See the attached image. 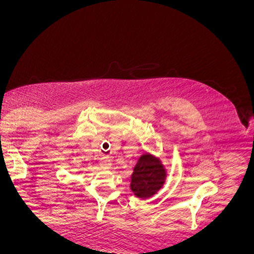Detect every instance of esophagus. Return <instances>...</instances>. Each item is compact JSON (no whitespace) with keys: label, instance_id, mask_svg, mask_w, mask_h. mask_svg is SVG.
<instances>
[{"label":"esophagus","instance_id":"esophagus-1","mask_svg":"<svg viewBox=\"0 0 254 254\" xmlns=\"http://www.w3.org/2000/svg\"><path fill=\"white\" fill-rule=\"evenodd\" d=\"M100 167L101 168H110L111 167V160L107 156H103L100 159Z\"/></svg>","mask_w":254,"mask_h":254}]
</instances>
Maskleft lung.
Listing matches in <instances>:
<instances>
[{
    "instance_id": "8db88e82",
    "label": "left lung",
    "mask_w": 254,
    "mask_h": 254,
    "mask_svg": "<svg viewBox=\"0 0 254 254\" xmlns=\"http://www.w3.org/2000/svg\"><path fill=\"white\" fill-rule=\"evenodd\" d=\"M166 171L161 161L150 154L139 157L131 176L130 188L138 198H149L162 188Z\"/></svg>"
}]
</instances>
